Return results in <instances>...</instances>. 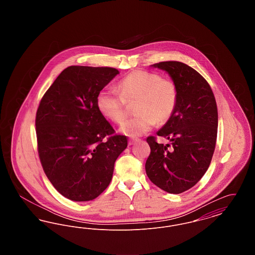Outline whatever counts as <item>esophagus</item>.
<instances>
[{
	"label": "esophagus",
	"mask_w": 255,
	"mask_h": 255,
	"mask_svg": "<svg viewBox=\"0 0 255 255\" xmlns=\"http://www.w3.org/2000/svg\"><path fill=\"white\" fill-rule=\"evenodd\" d=\"M137 140H138L137 138H131V139H129V145H133V142H135Z\"/></svg>",
	"instance_id": "1"
}]
</instances>
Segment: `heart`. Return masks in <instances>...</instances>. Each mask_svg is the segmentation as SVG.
Masks as SVG:
<instances>
[{"label":"heart","mask_w":255,"mask_h":255,"mask_svg":"<svg viewBox=\"0 0 255 255\" xmlns=\"http://www.w3.org/2000/svg\"><path fill=\"white\" fill-rule=\"evenodd\" d=\"M120 93L105 88L97 95V108L110 121L122 122L127 117V104H134L132 119L122 123L121 132L138 136L149 132L157 122L169 120L176 109L178 90L175 83L158 74L134 71L120 82Z\"/></svg>","instance_id":"heart-1"}]
</instances>
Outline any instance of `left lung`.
Listing matches in <instances>:
<instances>
[{
	"instance_id": "obj_1",
	"label": "left lung",
	"mask_w": 255,
	"mask_h": 255,
	"mask_svg": "<svg viewBox=\"0 0 255 255\" xmlns=\"http://www.w3.org/2000/svg\"><path fill=\"white\" fill-rule=\"evenodd\" d=\"M169 74L178 90L176 109L157 134L170 144L148 136L151 148L145 163L150 181L160 189L180 194L199 182L208 169L214 153L218 111L206 79L191 67L178 61L151 65Z\"/></svg>"
}]
</instances>
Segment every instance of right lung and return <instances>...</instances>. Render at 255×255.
<instances>
[{
  "mask_svg": "<svg viewBox=\"0 0 255 255\" xmlns=\"http://www.w3.org/2000/svg\"><path fill=\"white\" fill-rule=\"evenodd\" d=\"M119 73L108 67H68L37 110L43 169L55 189L72 201H92L101 194L128 144L125 135H114L115 130L97 108V95Z\"/></svg>",
  "mask_w": 255,
  "mask_h": 255,
  "instance_id": "obj_1",
  "label": "right lung"
}]
</instances>
